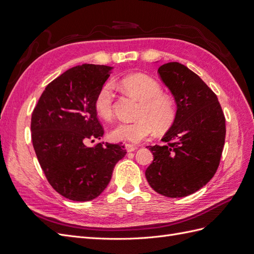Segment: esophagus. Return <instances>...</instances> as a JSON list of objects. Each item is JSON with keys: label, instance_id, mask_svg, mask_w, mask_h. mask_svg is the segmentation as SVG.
Segmentation results:
<instances>
[{"label": "esophagus", "instance_id": "1", "mask_svg": "<svg viewBox=\"0 0 254 254\" xmlns=\"http://www.w3.org/2000/svg\"><path fill=\"white\" fill-rule=\"evenodd\" d=\"M125 147H126V150L128 151V152H131V151H134L135 149H136V147L134 145H131V144H125Z\"/></svg>", "mask_w": 254, "mask_h": 254}]
</instances>
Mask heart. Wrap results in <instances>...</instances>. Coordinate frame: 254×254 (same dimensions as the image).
Masks as SVG:
<instances>
[{
    "mask_svg": "<svg viewBox=\"0 0 254 254\" xmlns=\"http://www.w3.org/2000/svg\"><path fill=\"white\" fill-rule=\"evenodd\" d=\"M118 86L140 102L133 122H121L110 132L113 141L139 143L150 136L155 128L162 132L170 128L176 119L173 98L162 92L160 83L149 76L135 73L120 79ZM114 94L110 83L98 90L94 108L99 118L110 121L113 118Z\"/></svg>",
    "mask_w": 254,
    "mask_h": 254,
    "instance_id": "heart-1",
    "label": "heart"
}]
</instances>
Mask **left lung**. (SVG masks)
Wrapping results in <instances>:
<instances>
[{
    "label": "left lung",
    "instance_id": "8db88e82",
    "mask_svg": "<svg viewBox=\"0 0 254 254\" xmlns=\"http://www.w3.org/2000/svg\"><path fill=\"white\" fill-rule=\"evenodd\" d=\"M177 104L176 119L163 145L147 146L153 155L145 172L151 189L170 198L186 197L216 173L226 137V119L216 94L179 63L158 68Z\"/></svg>",
    "mask_w": 254,
    "mask_h": 254
}]
</instances>
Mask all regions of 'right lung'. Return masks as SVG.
Wrapping results in <instances>:
<instances>
[{"label":"right lung","instance_id":"right-lung-1","mask_svg":"<svg viewBox=\"0 0 254 254\" xmlns=\"http://www.w3.org/2000/svg\"><path fill=\"white\" fill-rule=\"evenodd\" d=\"M112 68L82 64L65 71L48 84L32 114V141L42 171L52 188L73 201L101 195L126 155L120 144L86 145L104 134L94 99Z\"/></svg>","mask_w":254,"mask_h":254}]
</instances>
